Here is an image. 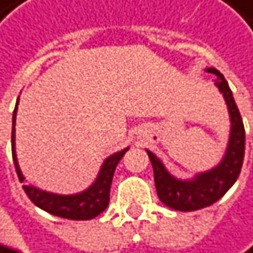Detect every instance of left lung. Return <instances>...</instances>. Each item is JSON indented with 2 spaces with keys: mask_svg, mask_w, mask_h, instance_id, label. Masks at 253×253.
Segmentation results:
<instances>
[{
  "mask_svg": "<svg viewBox=\"0 0 253 253\" xmlns=\"http://www.w3.org/2000/svg\"><path fill=\"white\" fill-rule=\"evenodd\" d=\"M209 72L217 75L219 78V82L216 85L219 86L220 93L225 97L232 123L228 150L222 164L213 171L198 175L192 181H180L167 172L162 162L151 151H147L154 171V184L159 200L165 206L180 211H193L214 204L236 183L243 165L245 126L242 115L239 112L236 102L232 99V93L228 86V82L220 75V72H217L216 69H209Z\"/></svg>",
  "mask_w": 253,
  "mask_h": 253,
  "instance_id": "8db88e82",
  "label": "left lung"
}]
</instances>
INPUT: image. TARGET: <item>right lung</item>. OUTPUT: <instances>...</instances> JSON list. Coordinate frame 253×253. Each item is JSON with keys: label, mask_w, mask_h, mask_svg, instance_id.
Listing matches in <instances>:
<instances>
[{"label": "right lung", "mask_w": 253, "mask_h": 253, "mask_svg": "<svg viewBox=\"0 0 253 253\" xmlns=\"http://www.w3.org/2000/svg\"><path fill=\"white\" fill-rule=\"evenodd\" d=\"M19 103V99H17ZM17 103L13 112V129H11V154H13V162L16 174L19 177L21 183L24 181V177L21 174V169L17 167V160L14 154V123H16V111H17ZM127 150V148H126ZM126 150L115 153L114 156L108 157L103 164L100 174L96 180V183L89 187L88 190L79 193V195H70V196H61V195H52L47 192H42L33 186H24V190L30 200L44 211L60 216L66 219H73V220H88L99 216L109 204V190L112 184V177L115 172V168L118 162L124 156Z\"/></svg>", "instance_id": "obj_1"}]
</instances>
